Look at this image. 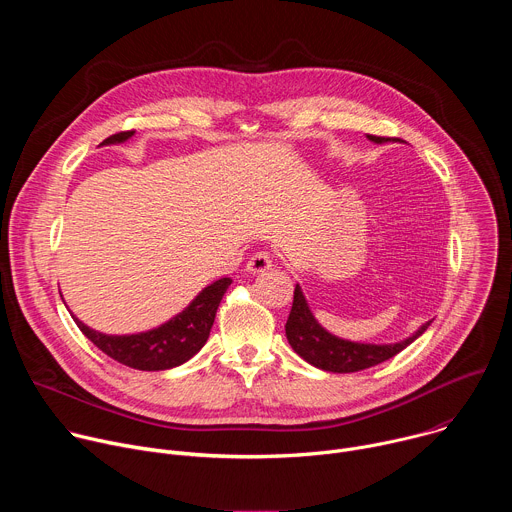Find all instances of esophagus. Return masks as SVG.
Segmentation results:
<instances>
[{
  "label": "esophagus",
  "instance_id": "obj_1",
  "mask_svg": "<svg viewBox=\"0 0 512 512\" xmlns=\"http://www.w3.org/2000/svg\"><path fill=\"white\" fill-rule=\"evenodd\" d=\"M273 259L267 251H257L249 261H247V271L249 273H261V271H267L271 267Z\"/></svg>",
  "mask_w": 512,
  "mask_h": 512
}]
</instances>
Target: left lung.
Listing matches in <instances>:
<instances>
[{
    "label": "left lung",
    "mask_w": 512,
    "mask_h": 512,
    "mask_svg": "<svg viewBox=\"0 0 512 512\" xmlns=\"http://www.w3.org/2000/svg\"><path fill=\"white\" fill-rule=\"evenodd\" d=\"M369 139L375 143L391 141V137H381V135H369ZM429 324L431 320L425 322L413 336L395 344H360V342L342 340L326 332L314 320L306 304V298L302 294V287L296 285L294 304H291V312L285 324V336L291 348H294L304 360L314 364V367L330 373H356V371L371 369L375 364H381L393 358L395 354H399L415 338H419Z\"/></svg>",
    "instance_id": "1"
}]
</instances>
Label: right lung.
<instances>
[{"label":"right lung","instance_id":"right-lung-1","mask_svg":"<svg viewBox=\"0 0 512 512\" xmlns=\"http://www.w3.org/2000/svg\"><path fill=\"white\" fill-rule=\"evenodd\" d=\"M133 135V131H119L109 135L103 143H119ZM233 283L231 277H223L204 287L196 300L176 318L162 324L156 330L131 334V336H107L91 330L75 316L81 332L107 356L137 371H166L190 360L208 340L218 304L225 291Z\"/></svg>","mask_w":512,"mask_h":512}]
</instances>
